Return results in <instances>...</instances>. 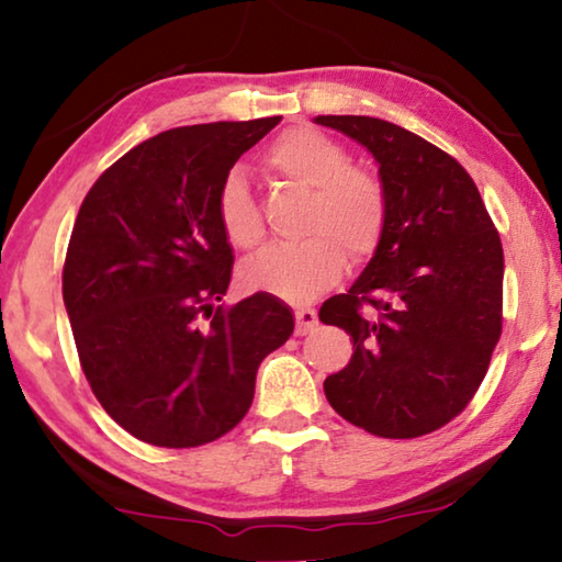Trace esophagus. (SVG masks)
<instances>
[{"label":"esophagus","instance_id":"34e87169","mask_svg":"<svg viewBox=\"0 0 562 562\" xmlns=\"http://www.w3.org/2000/svg\"><path fill=\"white\" fill-rule=\"evenodd\" d=\"M293 316H296V334H299V336L308 334V331L314 329V326L318 324L316 311H314V308H308V306H301V308H296V311H293Z\"/></svg>","mask_w":562,"mask_h":562}]
</instances>
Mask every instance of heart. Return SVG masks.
I'll return each instance as SVG.
<instances>
[{
    "mask_svg": "<svg viewBox=\"0 0 562 562\" xmlns=\"http://www.w3.org/2000/svg\"><path fill=\"white\" fill-rule=\"evenodd\" d=\"M263 170L308 191L306 238L293 246H273L240 266L251 291L306 301L341 279L347 256L367 261L382 244L390 221V198L374 172L351 166V155L334 137L314 127H291L263 153ZM215 211L226 238L254 251L263 244L266 223L240 172H228L218 188Z\"/></svg>",
    "mask_w": 562,
    "mask_h": 562,
    "instance_id": "1",
    "label": "heart"
}]
</instances>
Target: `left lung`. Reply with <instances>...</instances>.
<instances>
[{"label":"left lung","mask_w":562,"mask_h":562,"mask_svg":"<svg viewBox=\"0 0 562 562\" xmlns=\"http://www.w3.org/2000/svg\"><path fill=\"white\" fill-rule=\"evenodd\" d=\"M316 123L371 150L390 198L364 273L318 308L353 344L326 400L369 435H429L472 402L503 334L499 233L470 172L425 137L364 115Z\"/></svg>","instance_id":"left-lung-1"}]
</instances>
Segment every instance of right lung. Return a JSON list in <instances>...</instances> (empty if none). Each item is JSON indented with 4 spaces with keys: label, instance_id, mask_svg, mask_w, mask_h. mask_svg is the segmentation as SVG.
Masks as SVG:
<instances>
[{
    "label": "right lung",
    "instance_id": "add662e5",
    "mask_svg": "<svg viewBox=\"0 0 562 562\" xmlns=\"http://www.w3.org/2000/svg\"><path fill=\"white\" fill-rule=\"evenodd\" d=\"M279 123L172 127L112 162L80 205L63 269L77 357L140 442L186 450L226 435L251 407L258 364L293 334L271 293L221 301L233 251L215 198Z\"/></svg>",
    "mask_w": 562,
    "mask_h": 562
}]
</instances>
